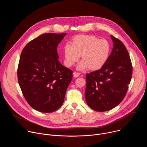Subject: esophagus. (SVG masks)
Wrapping results in <instances>:
<instances>
[{
    "instance_id": "esophagus-1",
    "label": "esophagus",
    "mask_w": 147,
    "mask_h": 147,
    "mask_svg": "<svg viewBox=\"0 0 147 147\" xmlns=\"http://www.w3.org/2000/svg\"><path fill=\"white\" fill-rule=\"evenodd\" d=\"M80 75V73H78V72L74 71V72L73 73V76H74V77H78Z\"/></svg>"
}]
</instances>
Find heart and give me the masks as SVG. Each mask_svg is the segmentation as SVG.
I'll return each mask as SVG.
<instances>
[{
	"mask_svg": "<svg viewBox=\"0 0 147 147\" xmlns=\"http://www.w3.org/2000/svg\"><path fill=\"white\" fill-rule=\"evenodd\" d=\"M111 45L106 39L90 35H78L72 39L71 45L64 49L65 63L67 67L73 66L81 57L82 61L78 66L80 70L87 67L90 70L100 69L108 59Z\"/></svg>",
	"mask_w": 147,
	"mask_h": 147,
	"instance_id": "b5f03b06",
	"label": "heart"
}]
</instances>
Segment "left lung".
I'll use <instances>...</instances> for the list:
<instances>
[{
  "mask_svg": "<svg viewBox=\"0 0 147 147\" xmlns=\"http://www.w3.org/2000/svg\"><path fill=\"white\" fill-rule=\"evenodd\" d=\"M113 50L99 70L87 73L85 92L88 105L97 112L109 111L123 100L132 77L129 52L122 42L113 35Z\"/></svg>",
  "mask_w": 147,
  "mask_h": 147,
  "instance_id": "left-lung-1",
  "label": "left lung"
}]
</instances>
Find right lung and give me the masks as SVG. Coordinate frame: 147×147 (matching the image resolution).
<instances>
[{
    "label": "right lung",
    "mask_w": 147,
    "mask_h": 147,
    "mask_svg": "<svg viewBox=\"0 0 147 147\" xmlns=\"http://www.w3.org/2000/svg\"><path fill=\"white\" fill-rule=\"evenodd\" d=\"M66 33H45L32 39L20 55L17 78L30 105L44 113L59 109L73 78V71L59 61L57 47Z\"/></svg>",
    "instance_id": "right-lung-1"
}]
</instances>
